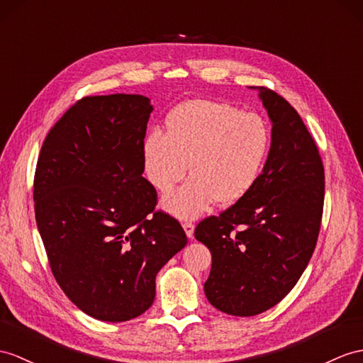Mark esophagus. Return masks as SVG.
I'll return each mask as SVG.
<instances>
[{
  "label": "esophagus",
  "instance_id": "1",
  "mask_svg": "<svg viewBox=\"0 0 363 363\" xmlns=\"http://www.w3.org/2000/svg\"><path fill=\"white\" fill-rule=\"evenodd\" d=\"M183 229L189 238L194 237V223L192 222H183Z\"/></svg>",
  "mask_w": 363,
  "mask_h": 363
}]
</instances>
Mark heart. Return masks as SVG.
Returning a JSON list of instances; mask_svg holds the SVG:
<instances>
[{
  "label": "heart",
  "mask_w": 363,
  "mask_h": 363,
  "mask_svg": "<svg viewBox=\"0 0 363 363\" xmlns=\"http://www.w3.org/2000/svg\"><path fill=\"white\" fill-rule=\"evenodd\" d=\"M166 128V134L154 129L145 137V167L154 188L169 192L188 164L191 180L163 201L180 218L197 217L214 201L228 206L242 200L268 160V123L233 104L186 101L169 113Z\"/></svg>",
  "instance_id": "b5f03b06"
}]
</instances>
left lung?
<instances>
[{
    "instance_id": "obj_1",
    "label": "left lung",
    "mask_w": 363,
    "mask_h": 363,
    "mask_svg": "<svg viewBox=\"0 0 363 363\" xmlns=\"http://www.w3.org/2000/svg\"><path fill=\"white\" fill-rule=\"evenodd\" d=\"M257 89L272 123L263 172L242 200L194 231L212 255L209 303L238 317L267 311L294 288L314 252L325 199L323 163L305 123L284 96Z\"/></svg>"
}]
</instances>
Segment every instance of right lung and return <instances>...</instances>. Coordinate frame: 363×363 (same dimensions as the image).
<instances>
[{"instance_id": "obj_1", "label": "right lung", "mask_w": 363, "mask_h": 363, "mask_svg": "<svg viewBox=\"0 0 363 363\" xmlns=\"http://www.w3.org/2000/svg\"><path fill=\"white\" fill-rule=\"evenodd\" d=\"M147 96H84L41 146L35 218L52 274L83 313L103 322L143 314L155 276L188 243L179 220L155 211L145 177Z\"/></svg>"}]
</instances>
